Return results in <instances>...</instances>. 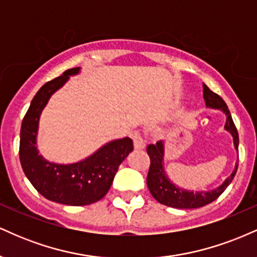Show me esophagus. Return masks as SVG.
<instances>
[{
  "label": "esophagus",
  "mask_w": 257,
  "mask_h": 257,
  "mask_svg": "<svg viewBox=\"0 0 257 257\" xmlns=\"http://www.w3.org/2000/svg\"><path fill=\"white\" fill-rule=\"evenodd\" d=\"M133 141H134V147L137 150H141L146 146V140L144 139L143 134L139 132L133 133Z\"/></svg>",
  "instance_id": "34e87169"
}]
</instances>
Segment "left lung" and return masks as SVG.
Instances as JSON below:
<instances>
[{"instance_id": "1", "label": "left lung", "mask_w": 257, "mask_h": 257, "mask_svg": "<svg viewBox=\"0 0 257 257\" xmlns=\"http://www.w3.org/2000/svg\"><path fill=\"white\" fill-rule=\"evenodd\" d=\"M203 98L205 100L206 107L211 108H219L226 113V124L225 129L227 132L231 133L233 137V144H234V149L238 151V145H239V138H238V132L235 128L234 123H233L232 116L229 113L228 107H227L226 102L220 95L216 93L211 91L203 84ZM147 155L150 156V164L149 174H147V187H149L150 192L152 197L157 200L161 204H164L170 208H178V209H196L204 206L209 203L214 202L217 199L223 191L228 187L231 184L233 178H234L235 173L238 169V163H235L234 170L231 175L225 180L222 185L215 188L213 191H186L184 188H180L179 186L174 185L169 179H168L166 170L163 167V158H164V144L163 141H158L157 144H151L147 146Z\"/></svg>"}]
</instances>
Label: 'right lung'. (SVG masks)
Returning <instances> with one entry per match:
<instances>
[{
	"mask_svg": "<svg viewBox=\"0 0 257 257\" xmlns=\"http://www.w3.org/2000/svg\"><path fill=\"white\" fill-rule=\"evenodd\" d=\"M78 72L79 67H73L41 87L23 119L19 145L22 168L37 192L52 202L75 206L104 198L120 163L133 151V140L124 138L106 144L84 161L73 164L51 163L38 155L36 138L41 112L52 94Z\"/></svg>",
	"mask_w": 257,
	"mask_h": 257,
	"instance_id": "add662e5",
	"label": "right lung"
}]
</instances>
